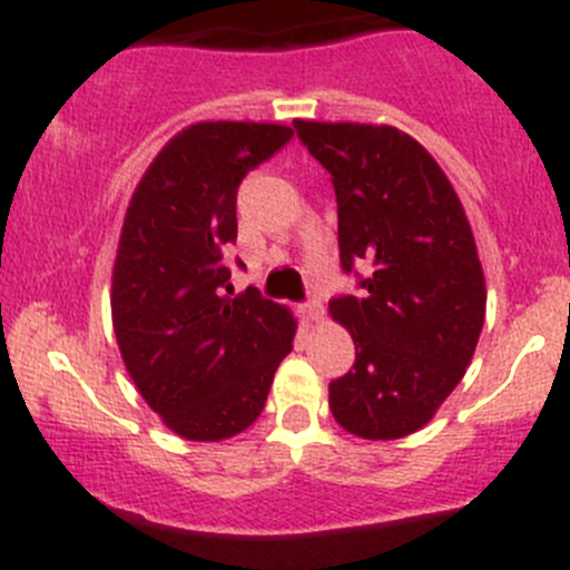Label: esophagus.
<instances>
[{"label":"esophagus","instance_id":"1","mask_svg":"<svg viewBox=\"0 0 570 570\" xmlns=\"http://www.w3.org/2000/svg\"><path fill=\"white\" fill-rule=\"evenodd\" d=\"M302 315L307 321H318L321 315H324V304H321L318 298H309V302L302 304Z\"/></svg>","mask_w":570,"mask_h":570}]
</instances>
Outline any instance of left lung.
I'll use <instances>...</instances> for the list:
<instances>
[{"instance_id":"obj_1","label":"left lung","mask_w":570,"mask_h":570,"mask_svg":"<svg viewBox=\"0 0 570 570\" xmlns=\"http://www.w3.org/2000/svg\"><path fill=\"white\" fill-rule=\"evenodd\" d=\"M293 127L330 171L341 268L360 287L330 298L354 337L330 410L352 435L396 441L430 424L474 357L488 298L474 233L441 166L396 127Z\"/></svg>"}]
</instances>
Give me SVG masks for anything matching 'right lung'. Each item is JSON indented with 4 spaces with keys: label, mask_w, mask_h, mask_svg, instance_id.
<instances>
[{
    "label": "right lung",
    "mask_w": 570,
    "mask_h": 570,
    "mask_svg": "<svg viewBox=\"0 0 570 570\" xmlns=\"http://www.w3.org/2000/svg\"><path fill=\"white\" fill-rule=\"evenodd\" d=\"M291 138L283 124H194L151 160L124 216L112 330L140 396L188 441L255 424L293 348V315L255 287L233 296L224 266L238 185Z\"/></svg>",
    "instance_id": "right-lung-1"
}]
</instances>
